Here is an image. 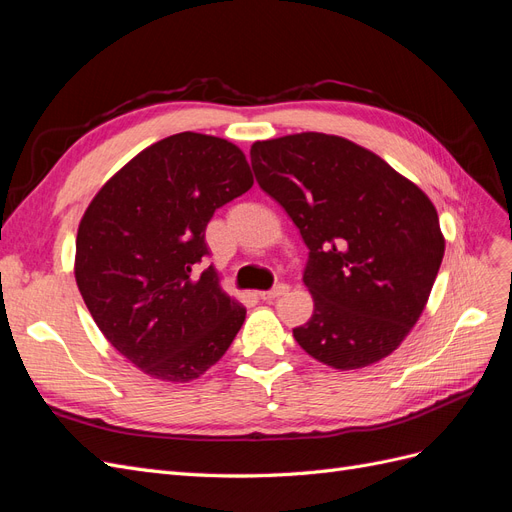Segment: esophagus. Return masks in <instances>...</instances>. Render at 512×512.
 Here are the masks:
<instances>
[{
    "label": "esophagus",
    "instance_id": "1",
    "mask_svg": "<svg viewBox=\"0 0 512 512\" xmlns=\"http://www.w3.org/2000/svg\"><path fill=\"white\" fill-rule=\"evenodd\" d=\"M286 292H288V286H286V284H277V286H273L271 290L260 292V299H262V301H273V299H277V297H282V294H286Z\"/></svg>",
    "mask_w": 512,
    "mask_h": 512
}]
</instances>
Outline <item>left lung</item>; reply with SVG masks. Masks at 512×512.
Segmentation results:
<instances>
[{
	"label": "left lung",
	"instance_id": "8db88e82",
	"mask_svg": "<svg viewBox=\"0 0 512 512\" xmlns=\"http://www.w3.org/2000/svg\"><path fill=\"white\" fill-rule=\"evenodd\" d=\"M256 181L309 250L314 314L297 344L335 369L389 356L421 318L444 237L427 194L348 138L301 132L250 149Z\"/></svg>",
	"mask_w": 512,
	"mask_h": 512
}]
</instances>
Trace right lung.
<instances>
[{"instance_id":"add662e5","label":"right lung","mask_w":512,"mask_h":512,"mask_svg":"<svg viewBox=\"0 0 512 512\" xmlns=\"http://www.w3.org/2000/svg\"><path fill=\"white\" fill-rule=\"evenodd\" d=\"M252 185L237 145L181 132L143 149L89 203L76 235V286L111 346L147 376H203L239 333L245 307L213 267L194 271L209 254L215 209Z\"/></svg>"}]
</instances>
